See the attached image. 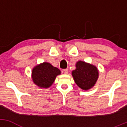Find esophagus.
Returning <instances> with one entry per match:
<instances>
[{"instance_id":"obj_1","label":"esophagus","mask_w":127,"mask_h":127,"mask_svg":"<svg viewBox=\"0 0 127 127\" xmlns=\"http://www.w3.org/2000/svg\"><path fill=\"white\" fill-rule=\"evenodd\" d=\"M68 68H65V69H63V72L64 73V74H67L68 73Z\"/></svg>"}]
</instances>
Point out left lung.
Listing matches in <instances>:
<instances>
[{
  "mask_svg": "<svg viewBox=\"0 0 127 127\" xmlns=\"http://www.w3.org/2000/svg\"><path fill=\"white\" fill-rule=\"evenodd\" d=\"M76 67L72 72V76L77 85L84 90L92 88L98 76L97 67L82 61L77 63Z\"/></svg>",
  "mask_w": 127,
  "mask_h": 127,
  "instance_id": "8db88e82",
  "label": "left lung"
}]
</instances>
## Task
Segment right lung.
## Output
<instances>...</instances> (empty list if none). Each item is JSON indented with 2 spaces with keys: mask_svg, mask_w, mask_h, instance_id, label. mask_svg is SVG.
I'll list each match as a JSON object with an SVG mask.
<instances>
[{
  "mask_svg": "<svg viewBox=\"0 0 127 127\" xmlns=\"http://www.w3.org/2000/svg\"><path fill=\"white\" fill-rule=\"evenodd\" d=\"M60 70L48 63H43L37 65L32 71V79L40 88H47L52 85Z\"/></svg>",
  "mask_w": 127,
  "mask_h": 127,
  "instance_id": "1",
  "label": "right lung"
}]
</instances>
